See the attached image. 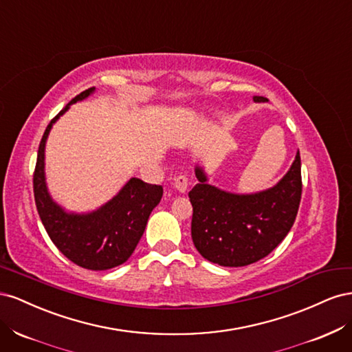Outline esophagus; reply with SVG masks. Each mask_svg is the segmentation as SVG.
Here are the masks:
<instances>
[{"label":"esophagus","mask_w":352,"mask_h":352,"mask_svg":"<svg viewBox=\"0 0 352 352\" xmlns=\"http://www.w3.org/2000/svg\"><path fill=\"white\" fill-rule=\"evenodd\" d=\"M173 186L179 190L180 194H186V190H188V177L185 175H180L177 177H175Z\"/></svg>","instance_id":"1"}]
</instances>
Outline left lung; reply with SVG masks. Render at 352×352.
Returning a JSON list of instances; mask_svg holds the SVG:
<instances>
[{
	"instance_id": "1",
	"label": "left lung",
	"mask_w": 352,
	"mask_h": 352,
	"mask_svg": "<svg viewBox=\"0 0 352 352\" xmlns=\"http://www.w3.org/2000/svg\"><path fill=\"white\" fill-rule=\"evenodd\" d=\"M195 176L198 184L189 190L194 208L190 235L206 260L223 267L252 264L269 255L291 230L302 190L300 153L278 184L258 192L236 194L210 185L204 166L198 163Z\"/></svg>"
}]
</instances>
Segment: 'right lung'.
<instances>
[{
  "instance_id": "add662e5",
  "label": "right lung",
  "mask_w": 352,
  "mask_h": 352,
  "mask_svg": "<svg viewBox=\"0 0 352 352\" xmlns=\"http://www.w3.org/2000/svg\"><path fill=\"white\" fill-rule=\"evenodd\" d=\"M94 92L95 88L80 92L47 126L38 150L34 194L42 225L56 247L83 269L109 270L133 254L148 217L163 197V186L131 177L111 199L87 212L69 211L52 198L45 176L48 135L72 104L87 100Z\"/></svg>"
}]
</instances>
